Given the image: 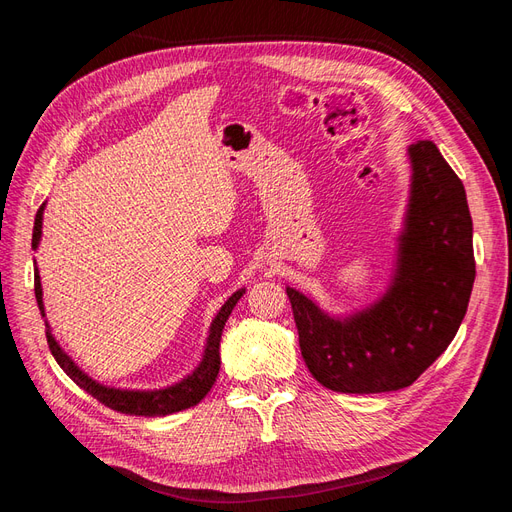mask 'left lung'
<instances>
[{
	"label": "left lung",
	"instance_id": "left-lung-1",
	"mask_svg": "<svg viewBox=\"0 0 512 512\" xmlns=\"http://www.w3.org/2000/svg\"><path fill=\"white\" fill-rule=\"evenodd\" d=\"M412 166L391 284L346 316L286 288L312 376L337 393L410 386L453 342L474 286L472 218L461 179L431 141L408 147Z\"/></svg>",
	"mask_w": 512,
	"mask_h": 512
}]
</instances>
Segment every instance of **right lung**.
<instances>
[{
	"label": "right lung",
	"instance_id": "add662e5",
	"mask_svg": "<svg viewBox=\"0 0 512 512\" xmlns=\"http://www.w3.org/2000/svg\"><path fill=\"white\" fill-rule=\"evenodd\" d=\"M46 203L36 213V222H34V237H32V247L38 250L40 239H42V215H44ZM36 265V262H34ZM34 288H36V301L38 309L44 318L46 324V342H49V348L55 356L57 365L66 371V374L81 386L83 391H87L91 397H96L100 404L108 406L111 410H117L121 414H130V416H166L173 412H181L185 408L196 406L200 399H203L218 378L220 374V339L224 324L228 316L235 309L237 301L243 297L245 288H239L237 292H232L228 301L220 307L218 316L213 318L211 327H209V337L205 344L203 359L194 367L192 374L185 376L183 380L164 386V389H153V391H130V389H115V386H106L96 382L94 378H89L85 371L76 365L70 356L61 350L59 342L53 337L49 322H46L44 314V301H42V284H40V273L38 267L34 269Z\"/></svg>",
	"mask_w": 512,
	"mask_h": 512
}]
</instances>
